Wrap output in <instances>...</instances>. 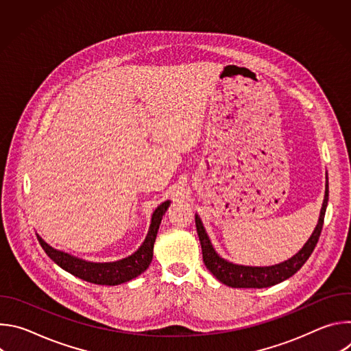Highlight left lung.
<instances>
[{"label": "left lung", "instance_id": "1", "mask_svg": "<svg viewBox=\"0 0 351 351\" xmlns=\"http://www.w3.org/2000/svg\"><path fill=\"white\" fill-rule=\"evenodd\" d=\"M328 180V178H326ZM329 186L326 182V189H325V198H324V204L321 208V215L318 225L308 239V241L304 244V247L300 250V252L291 257L290 260L272 265V267H243V265H236L232 263H228L226 260L221 258L204 230V226L199 221L198 215H195V228H197V234L199 239V244H202L203 250V260L207 267V269L223 285L230 286V287H254V289H263L268 286H274L276 283H280L290 276H293L300 268H302L306 261L310 258L313 254L314 248L319 240L322 226H324V219H325V211L328 206V197H329Z\"/></svg>", "mask_w": 351, "mask_h": 351}]
</instances>
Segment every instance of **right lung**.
Returning a JSON list of instances; mask_svg holds the SVG:
<instances>
[{
	"label": "right lung",
	"mask_w": 351,
	"mask_h": 351,
	"mask_svg": "<svg viewBox=\"0 0 351 351\" xmlns=\"http://www.w3.org/2000/svg\"><path fill=\"white\" fill-rule=\"evenodd\" d=\"M168 207H169V202H165L161 206H158V208L153 214L152 225H149L144 243L140 245V248L134 254L121 261L103 263V264L87 263L76 257H72L66 253L58 252V250L48 245L40 236H37V240L43 247L45 254L57 265H60L62 269L72 274L73 276H77L86 282L95 283V285H107V286L121 285L143 274L148 268L149 263H152L157 232L160 229L162 215L165 214Z\"/></svg>",
	"instance_id": "obj_1"
}]
</instances>
